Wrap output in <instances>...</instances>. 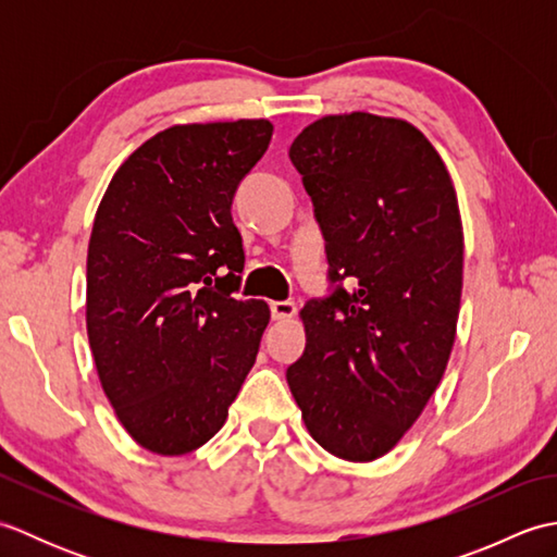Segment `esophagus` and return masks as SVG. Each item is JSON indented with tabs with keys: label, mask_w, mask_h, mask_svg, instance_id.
<instances>
[{
	"label": "esophagus",
	"mask_w": 557,
	"mask_h": 557,
	"mask_svg": "<svg viewBox=\"0 0 557 557\" xmlns=\"http://www.w3.org/2000/svg\"><path fill=\"white\" fill-rule=\"evenodd\" d=\"M270 313L275 321H289V318L297 315V304L294 301H272Z\"/></svg>",
	"instance_id": "obj_1"
}]
</instances>
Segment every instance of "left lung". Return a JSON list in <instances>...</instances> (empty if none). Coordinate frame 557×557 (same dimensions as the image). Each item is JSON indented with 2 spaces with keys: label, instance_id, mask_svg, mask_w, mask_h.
<instances>
[{
  "label": "left lung",
  "instance_id": "1",
  "mask_svg": "<svg viewBox=\"0 0 557 557\" xmlns=\"http://www.w3.org/2000/svg\"><path fill=\"white\" fill-rule=\"evenodd\" d=\"M289 158L339 285L301 309L306 349L287 383L318 445L373 461L421 417L455 345L457 194L431 140L393 116L327 114L294 138Z\"/></svg>",
  "mask_w": 557,
  "mask_h": 557
}]
</instances>
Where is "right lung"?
Segmentation results:
<instances>
[{
	"mask_svg": "<svg viewBox=\"0 0 557 557\" xmlns=\"http://www.w3.org/2000/svg\"><path fill=\"white\" fill-rule=\"evenodd\" d=\"M268 120L180 124L114 172L88 244L86 325L116 419L156 455H186L227 421L270 321L232 294L244 268L236 186Z\"/></svg>",
	"mask_w": 557,
	"mask_h": 557,
	"instance_id": "add662e5",
	"label": "right lung"
}]
</instances>
